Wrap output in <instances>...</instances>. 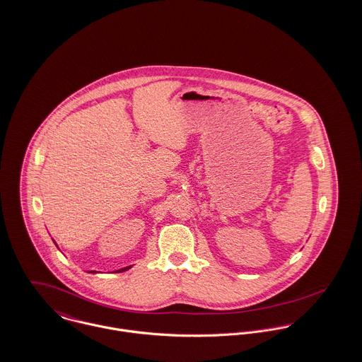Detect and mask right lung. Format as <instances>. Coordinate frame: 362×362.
<instances>
[{
    "mask_svg": "<svg viewBox=\"0 0 362 362\" xmlns=\"http://www.w3.org/2000/svg\"><path fill=\"white\" fill-rule=\"evenodd\" d=\"M129 267H131V266H129ZM129 267H124V269H121V270H118V272H117V273H122V272H125V270H128V269H129ZM92 273H95V272H92Z\"/></svg>",
    "mask_w": 362,
    "mask_h": 362,
    "instance_id": "obj_1",
    "label": "right lung"
}]
</instances>
